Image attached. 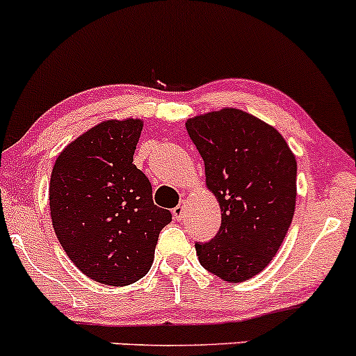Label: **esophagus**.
<instances>
[{
  "instance_id": "1",
  "label": "esophagus",
  "mask_w": 356,
  "mask_h": 356,
  "mask_svg": "<svg viewBox=\"0 0 356 356\" xmlns=\"http://www.w3.org/2000/svg\"><path fill=\"white\" fill-rule=\"evenodd\" d=\"M173 215L177 220H183V215H185V202H181L173 209Z\"/></svg>"
}]
</instances>
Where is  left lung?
Segmentation results:
<instances>
[{"label":"left lung","instance_id":"left-lung-1","mask_svg":"<svg viewBox=\"0 0 356 356\" xmlns=\"http://www.w3.org/2000/svg\"><path fill=\"white\" fill-rule=\"evenodd\" d=\"M185 126L222 211L218 234L195 243L198 261L223 281H247L269 266L293 222L296 156L275 127L234 107Z\"/></svg>","mask_w":356,"mask_h":356}]
</instances>
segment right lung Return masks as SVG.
<instances>
[{
  "label": "right lung",
  "mask_w": 356,
  "mask_h": 356,
  "mask_svg": "<svg viewBox=\"0 0 356 356\" xmlns=\"http://www.w3.org/2000/svg\"><path fill=\"white\" fill-rule=\"evenodd\" d=\"M141 119H109L67 145L51 170V225L87 277L127 286L145 277L171 213L153 202L149 179L133 165Z\"/></svg>",
  "instance_id": "right-lung-1"
}]
</instances>
